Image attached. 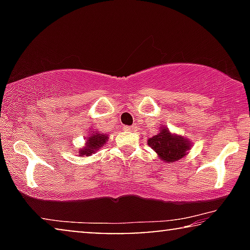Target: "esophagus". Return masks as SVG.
<instances>
[{
	"label": "esophagus",
	"instance_id": "1",
	"mask_svg": "<svg viewBox=\"0 0 250 250\" xmlns=\"http://www.w3.org/2000/svg\"><path fill=\"white\" fill-rule=\"evenodd\" d=\"M124 131H129V132H132V131H135L136 129V126H124Z\"/></svg>",
	"mask_w": 250,
	"mask_h": 250
}]
</instances>
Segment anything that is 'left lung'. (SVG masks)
Returning <instances> with one entry per match:
<instances>
[{"instance_id": "8db88e82", "label": "left lung", "mask_w": 250, "mask_h": 250, "mask_svg": "<svg viewBox=\"0 0 250 250\" xmlns=\"http://www.w3.org/2000/svg\"><path fill=\"white\" fill-rule=\"evenodd\" d=\"M148 145L158 155L160 160L167 164L183 159L192 148L189 139L172 133L165 125L159 126L158 134L150 138Z\"/></svg>"}]
</instances>
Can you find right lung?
<instances>
[{
  "mask_svg": "<svg viewBox=\"0 0 250 250\" xmlns=\"http://www.w3.org/2000/svg\"><path fill=\"white\" fill-rule=\"evenodd\" d=\"M109 135L107 133L95 131H90V134L85 140V145L83 148L78 149V155L81 157L92 156V153H95L100 150L101 146H104V143L108 141Z\"/></svg>",
  "mask_w": 250,
  "mask_h": 250,
  "instance_id": "add662e5",
  "label": "right lung"
}]
</instances>
